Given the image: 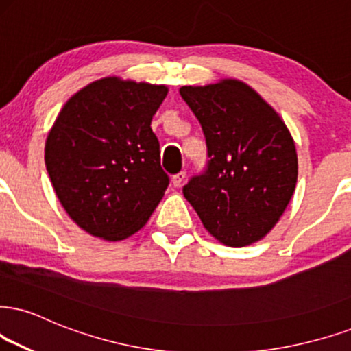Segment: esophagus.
Returning <instances> with one entry per match:
<instances>
[{
	"label": "esophagus",
	"instance_id": "34e87169",
	"mask_svg": "<svg viewBox=\"0 0 351 351\" xmlns=\"http://www.w3.org/2000/svg\"><path fill=\"white\" fill-rule=\"evenodd\" d=\"M184 179H185V172H179V174L172 177V184H174V187H180V185L184 184Z\"/></svg>",
	"mask_w": 351,
	"mask_h": 351
}]
</instances>
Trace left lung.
I'll return each mask as SVG.
<instances>
[{
  "label": "left lung",
  "mask_w": 351,
  "mask_h": 351,
  "mask_svg": "<svg viewBox=\"0 0 351 351\" xmlns=\"http://www.w3.org/2000/svg\"><path fill=\"white\" fill-rule=\"evenodd\" d=\"M202 125L208 162L184 185V197L211 236L231 247L262 239L287 210L298 180L291 133L242 81L182 86Z\"/></svg>",
  "instance_id": "obj_1"
}]
</instances>
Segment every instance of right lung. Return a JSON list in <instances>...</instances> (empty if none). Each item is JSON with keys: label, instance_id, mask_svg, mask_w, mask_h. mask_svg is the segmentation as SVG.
I'll use <instances>...</instances> for the list:
<instances>
[{"label": "right lung", "instance_id": "right-lung-1", "mask_svg": "<svg viewBox=\"0 0 351 351\" xmlns=\"http://www.w3.org/2000/svg\"><path fill=\"white\" fill-rule=\"evenodd\" d=\"M166 86L102 77L77 90L45 141L56 197L81 229L122 241L145 226L169 176L151 120Z\"/></svg>", "mask_w": 351, "mask_h": 351}]
</instances>
